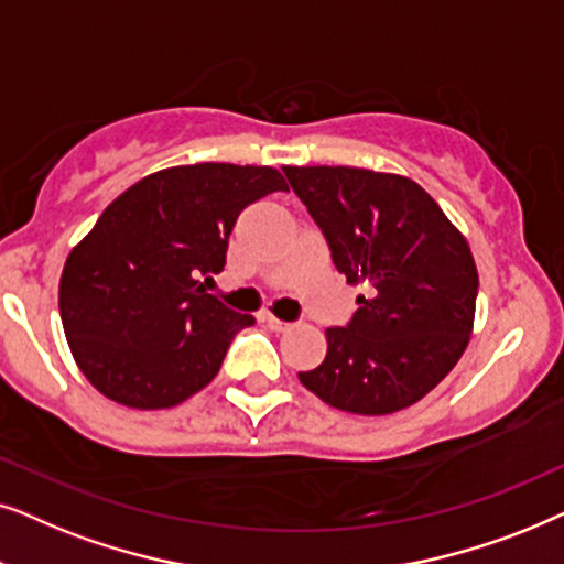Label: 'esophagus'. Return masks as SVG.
I'll return each instance as SVG.
<instances>
[{
	"mask_svg": "<svg viewBox=\"0 0 564 564\" xmlns=\"http://www.w3.org/2000/svg\"><path fill=\"white\" fill-rule=\"evenodd\" d=\"M262 322H265V325L273 329V333H289L291 327V322H283V319H278V317H273V314H265V317H262Z\"/></svg>",
	"mask_w": 564,
	"mask_h": 564,
	"instance_id": "obj_1",
	"label": "esophagus"
}]
</instances>
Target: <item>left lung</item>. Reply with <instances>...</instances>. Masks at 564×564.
Listing matches in <instances>:
<instances>
[{
    "label": "left lung",
    "instance_id": "obj_1",
    "mask_svg": "<svg viewBox=\"0 0 564 564\" xmlns=\"http://www.w3.org/2000/svg\"><path fill=\"white\" fill-rule=\"evenodd\" d=\"M350 286H364L327 356L299 381L352 415H389L431 392L467 350L477 265L467 237L415 180L360 167H283Z\"/></svg>",
    "mask_w": 564,
    "mask_h": 564
}]
</instances>
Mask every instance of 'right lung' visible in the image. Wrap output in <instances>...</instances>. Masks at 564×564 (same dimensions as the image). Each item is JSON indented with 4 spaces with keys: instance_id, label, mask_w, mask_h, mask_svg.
<instances>
[{
    "instance_id": "add662e5",
    "label": "right lung",
    "mask_w": 564,
    "mask_h": 564,
    "mask_svg": "<svg viewBox=\"0 0 564 564\" xmlns=\"http://www.w3.org/2000/svg\"><path fill=\"white\" fill-rule=\"evenodd\" d=\"M289 191L273 167L200 162L154 172L120 193L69 252L58 283L66 343L97 392L164 410L200 392L252 314L206 294L237 216Z\"/></svg>"
}]
</instances>
